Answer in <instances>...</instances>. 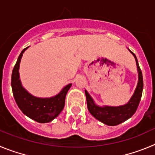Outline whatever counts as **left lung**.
I'll use <instances>...</instances> for the list:
<instances>
[{
	"instance_id": "1",
	"label": "left lung",
	"mask_w": 155,
	"mask_h": 155,
	"mask_svg": "<svg viewBox=\"0 0 155 155\" xmlns=\"http://www.w3.org/2000/svg\"><path fill=\"white\" fill-rule=\"evenodd\" d=\"M132 55H134L136 61L137 72H138V81L137 84L134 94L129 100V101L124 105L112 107V106H99L97 105L92 97L88 93L87 90H85V94L86 97L88 110L90 114L97 120L102 122L103 124L108 126H117L121 123L124 122L130 118L136 112L143 91V76L141 70L139 66L138 61L136 55L128 48Z\"/></svg>"
}]
</instances>
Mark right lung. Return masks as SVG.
Returning <instances> with one entry per match:
<instances>
[{
	"mask_svg": "<svg viewBox=\"0 0 155 155\" xmlns=\"http://www.w3.org/2000/svg\"><path fill=\"white\" fill-rule=\"evenodd\" d=\"M28 47L22 50L12 71V87L17 104L25 115L38 123H48L57 117L65 106V96L72 83L64 86L54 97L41 98L31 94L22 86L19 75L21 59Z\"/></svg>",
	"mask_w": 155,
	"mask_h": 155,
	"instance_id": "right-lung-1",
	"label": "right lung"
}]
</instances>
